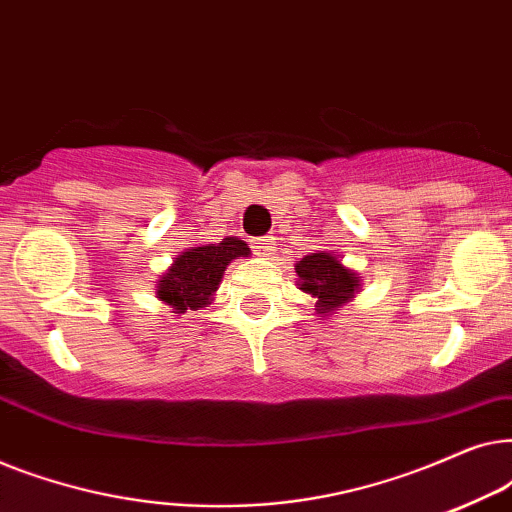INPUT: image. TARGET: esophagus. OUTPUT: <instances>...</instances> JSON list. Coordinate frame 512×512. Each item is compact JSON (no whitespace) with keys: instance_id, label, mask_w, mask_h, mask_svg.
I'll return each instance as SVG.
<instances>
[{"instance_id":"obj_1","label":"esophagus","mask_w":512,"mask_h":512,"mask_svg":"<svg viewBox=\"0 0 512 512\" xmlns=\"http://www.w3.org/2000/svg\"><path fill=\"white\" fill-rule=\"evenodd\" d=\"M251 249H254L256 256H270L272 249H275V240L272 237H256L254 242H251Z\"/></svg>"}]
</instances>
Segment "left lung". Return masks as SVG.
<instances>
[{
    "label": "left lung",
    "instance_id": "left-lung-1",
    "mask_svg": "<svg viewBox=\"0 0 512 512\" xmlns=\"http://www.w3.org/2000/svg\"><path fill=\"white\" fill-rule=\"evenodd\" d=\"M296 272L300 277V289L317 298L319 314H328L335 307L347 303L361 286L359 277L326 251L305 256L303 261L296 263Z\"/></svg>",
    "mask_w": 512,
    "mask_h": 512
}]
</instances>
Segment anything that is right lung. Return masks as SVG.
<instances>
[{
  "instance_id": "obj_1",
  "label": "right lung",
  "mask_w": 512,
  "mask_h": 512,
  "mask_svg": "<svg viewBox=\"0 0 512 512\" xmlns=\"http://www.w3.org/2000/svg\"><path fill=\"white\" fill-rule=\"evenodd\" d=\"M237 256H249V247L237 237L184 251L158 282V298L172 305L177 314L198 310L212 300L223 270Z\"/></svg>"
}]
</instances>
